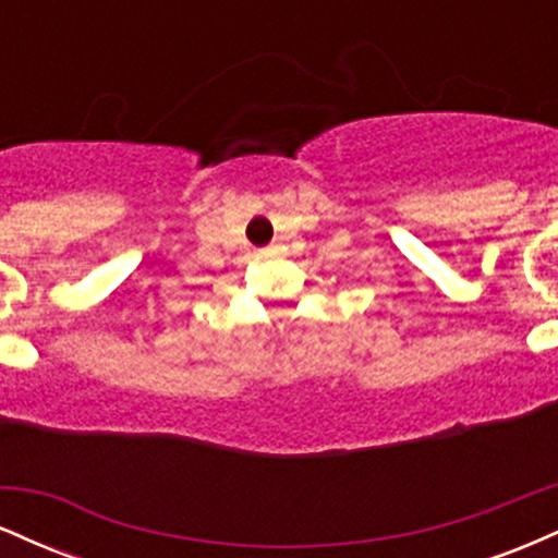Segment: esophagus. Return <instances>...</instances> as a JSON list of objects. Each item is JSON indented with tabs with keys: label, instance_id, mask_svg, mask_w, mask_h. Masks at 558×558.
Masks as SVG:
<instances>
[{
	"label": "esophagus",
	"instance_id": "obj_1",
	"mask_svg": "<svg viewBox=\"0 0 558 558\" xmlns=\"http://www.w3.org/2000/svg\"><path fill=\"white\" fill-rule=\"evenodd\" d=\"M265 252L267 254H280V252H283V243H272V246H267Z\"/></svg>",
	"mask_w": 558,
	"mask_h": 558
}]
</instances>
